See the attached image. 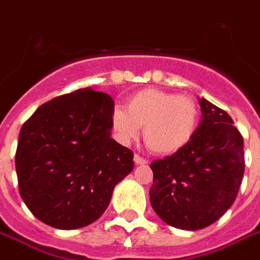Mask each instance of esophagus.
Returning a JSON list of instances; mask_svg holds the SVG:
<instances>
[{
	"label": "esophagus",
	"instance_id": "esophagus-1",
	"mask_svg": "<svg viewBox=\"0 0 260 260\" xmlns=\"http://www.w3.org/2000/svg\"><path fill=\"white\" fill-rule=\"evenodd\" d=\"M134 160H135V163H136V165H147V163H148V160H147V159H144V158H142L140 155H135Z\"/></svg>",
	"mask_w": 260,
	"mask_h": 260
}]
</instances>
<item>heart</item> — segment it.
<instances>
[{"instance_id": "heart-1", "label": "heart", "mask_w": 260, "mask_h": 260, "mask_svg": "<svg viewBox=\"0 0 260 260\" xmlns=\"http://www.w3.org/2000/svg\"><path fill=\"white\" fill-rule=\"evenodd\" d=\"M200 106L193 98L160 89H143L131 95L125 106L112 112V128L121 143L140 135L147 147L160 155H173L190 144L200 126Z\"/></svg>"}]
</instances>
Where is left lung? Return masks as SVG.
I'll return each instance as SVG.
<instances>
[{
	"label": "left lung",
	"mask_w": 260,
	"mask_h": 260,
	"mask_svg": "<svg viewBox=\"0 0 260 260\" xmlns=\"http://www.w3.org/2000/svg\"><path fill=\"white\" fill-rule=\"evenodd\" d=\"M198 102L202 118L189 146L150 165L152 209L186 231L217 221L236 200L244 174V144L234 120L205 98Z\"/></svg>",
	"instance_id": "8db88e82"
}]
</instances>
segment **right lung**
Returning a JSON list of instances; mask_svg holds the SVG:
<instances>
[{
    "mask_svg": "<svg viewBox=\"0 0 260 260\" xmlns=\"http://www.w3.org/2000/svg\"><path fill=\"white\" fill-rule=\"evenodd\" d=\"M114 102L90 87L43 104L18 135L20 196L44 224L77 230L101 217L134 152L110 138Z\"/></svg>",
    "mask_w": 260,
    "mask_h": 260,
    "instance_id": "add662e5",
    "label": "right lung"
}]
</instances>
